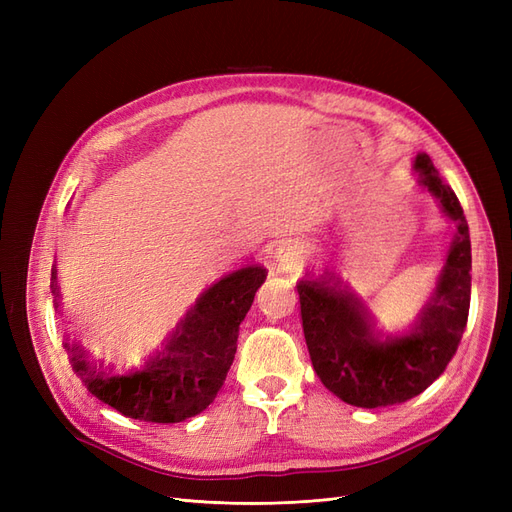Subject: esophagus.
I'll list each match as a JSON object with an SVG mask.
<instances>
[{
	"label": "esophagus",
	"instance_id": "1",
	"mask_svg": "<svg viewBox=\"0 0 512 512\" xmlns=\"http://www.w3.org/2000/svg\"><path fill=\"white\" fill-rule=\"evenodd\" d=\"M305 260V252L299 243H282L277 247V262H280L282 271H297L299 267H303Z\"/></svg>",
	"mask_w": 512,
	"mask_h": 512
}]
</instances>
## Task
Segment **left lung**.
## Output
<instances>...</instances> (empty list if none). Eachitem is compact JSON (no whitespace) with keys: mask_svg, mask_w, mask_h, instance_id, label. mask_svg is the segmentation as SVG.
<instances>
[{"mask_svg":"<svg viewBox=\"0 0 512 512\" xmlns=\"http://www.w3.org/2000/svg\"><path fill=\"white\" fill-rule=\"evenodd\" d=\"M416 188L436 198L455 226L429 299L401 333L378 329L369 309L333 277L297 284L305 344L320 382L356 408L404 404L440 378L461 342L470 312L472 247L466 215L427 153H416Z\"/></svg>","mask_w":512,"mask_h":512,"instance_id":"1","label":"left lung"}]
</instances>
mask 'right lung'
Returning a JSON list of instances; mask_svg holds the SVG:
<instances>
[{"instance_id": "add662e5", "label": "right lung", "mask_w": 512, "mask_h": 512, "mask_svg": "<svg viewBox=\"0 0 512 512\" xmlns=\"http://www.w3.org/2000/svg\"><path fill=\"white\" fill-rule=\"evenodd\" d=\"M267 269L247 265L211 284L188 309L164 344L128 374H111L64 342L74 374L87 391L123 416L147 423H181L203 412L222 389L237 352L239 327ZM53 303L59 307L57 267L51 269Z\"/></svg>"}]
</instances>
